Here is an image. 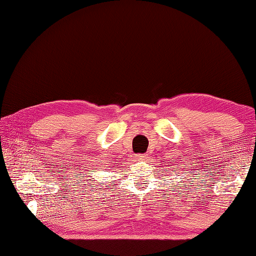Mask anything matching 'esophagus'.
Returning a JSON list of instances; mask_svg holds the SVG:
<instances>
[{
  "instance_id": "obj_1",
  "label": "esophagus",
  "mask_w": 256,
  "mask_h": 256,
  "mask_svg": "<svg viewBox=\"0 0 256 256\" xmlns=\"http://www.w3.org/2000/svg\"><path fill=\"white\" fill-rule=\"evenodd\" d=\"M136 159H138V161H144V160H146V156H144L143 154H138V156H136Z\"/></svg>"
}]
</instances>
